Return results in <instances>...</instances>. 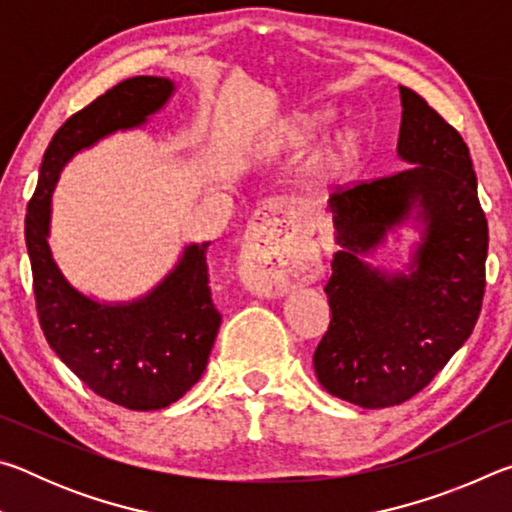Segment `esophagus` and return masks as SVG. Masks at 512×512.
Listing matches in <instances>:
<instances>
[{"label": "esophagus", "instance_id": "34e87169", "mask_svg": "<svg viewBox=\"0 0 512 512\" xmlns=\"http://www.w3.org/2000/svg\"><path fill=\"white\" fill-rule=\"evenodd\" d=\"M250 284L262 296H277L287 291L289 277L296 266L287 228L268 223L264 228V239H257L253 264H250Z\"/></svg>", "mask_w": 512, "mask_h": 512}]
</instances>
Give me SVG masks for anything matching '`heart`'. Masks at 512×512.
<instances>
[{"label": "heart", "mask_w": 512, "mask_h": 512, "mask_svg": "<svg viewBox=\"0 0 512 512\" xmlns=\"http://www.w3.org/2000/svg\"><path fill=\"white\" fill-rule=\"evenodd\" d=\"M316 121H318V119H302V124H300L302 131H311V128L316 126Z\"/></svg>", "instance_id": "heart-1"}]
</instances>
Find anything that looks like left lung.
<instances>
[{
	"label": "left lung",
	"mask_w": 512,
	"mask_h": 512,
	"mask_svg": "<svg viewBox=\"0 0 512 512\" xmlns=\"http://www.w3.org/2000/svg\"><path fill=\"white\" fill-rule=\"evenodd\" d=\"M397 158L411 164L332 194L334 253L325 293L329 329L314 370L329 395L386 409L420 393L470 339L481 311L488 221L463 137L400 85ZM404 224L419 232L402 269L367 259Z\"/></svg>",
	"instance_id": "left-lung-1"
}]
</instances>
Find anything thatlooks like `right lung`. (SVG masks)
<instances>
[{"instance_id":"add662e5","label":"right lung","mask_w":512,"mask_h":512,"mask_svg":"<svg viewBox=\"0 0 512 512\" xmlns=\"http://www.w3.org/2000/svg\"><path fill=\"white\" fill-rule=\"evenodd\" d=\"M173 92L176 83L164 76H135L69 117L45 151L24 221L47 343L90 391L131 411L164 409L203 377L221 327L207 284L210 241L187 244L171 271L144 296L97 300L67 280L51 253V201L60 171L74 155L119 131L146 126Z\"/></svg>"}]
</instances>
